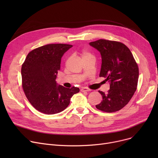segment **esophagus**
Returning <instances> with one entry per match:
<instances>
[{
  "mask_svg": "<svg viewBox=\"0 0 158 158\" xmlns=\"http://www.w3.org/2000/svg\"><path fill=\"white\" fill-rule=\"evenodd\" d=\"M81 91L82 92H89V91H91V89H89V88H82L81 89Z\"/></svg>",
  "mask_w": 158,
  "mask_h": 158,
  "instance_id": "esophagus-1",
  "label": "esophagus"
}]
</instances>
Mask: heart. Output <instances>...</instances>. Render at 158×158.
Listing matches in <instances>:
<instances>
[{
  "label": "heart",
  "mask_w": 158,
  "mask_h": 158,
  "mask_svg": "<svg viewBox=\"0 0 158 158\" xmlns=\"http://www.w3.org/2000/svg\"><path fill=\"white\" fill-rule=\"evenodd\" d=\"M90 56H92V54H91L88 51H86V50H84V51H82V52L81 53V56H82V59H83V58L86 57Z\"/></svg>",
  "instance_id": "obj_1"
}]
</instances>
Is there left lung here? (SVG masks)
I'll use <instances>...</instances> for the list:
<instances>
[{
  "instance_id": "left-lung-1",
  "label": "left lung",
  "mask_w": 158,
  "mask_h": 158,
  "mask_svg": "<svg viewBox=\"0 0 158 158\" xmlns=\"http://www.w3.org/2000/svg\"><path fill=\"white\" fill-rule=\"evenodd\" d=\"M89 45L101 55L99 76L110 82L107 94L98 91L102 101L95 106L106 113L118 111L128 104L136 92L139 76L138 64L129 48L121 42L101 39Z\"/></svg>"
}]
</instances>
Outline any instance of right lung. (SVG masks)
Instances as JSON below:
<instances>
[{"instance_id": "1", "label": "right lung", "mask_w": 158, "mask_h": 158, "mask_svg": "<svg viewBox=\"0 0 158 158\" xmlns=\"http://www.w3.org/2000/svg\"><path fill=\"white\" fill-rule=\"evenodd\" d=\"M72 47L69 44H48L31 51L22 66V88L31 105L41 113H58L70 104L71 97L79 92L73 86L57 85L61 57Z\"/></svg>"}]
</instances>
